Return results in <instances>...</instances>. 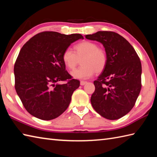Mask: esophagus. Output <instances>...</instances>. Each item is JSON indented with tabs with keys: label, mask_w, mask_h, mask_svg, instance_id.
Listing matches in <instances>:
<instances>
[{
	"label": "esophagus",
	"mask_w": 157,
	"mask_h": 157,
	"mask_svg": "<svg viewBox=\"0 0 157 157\" xmlns=\"http://www.w3.org/2000/svg\"><path fill=\"white\" fill-rule=\"evenodd\" d=\"M86 82H85V81H81L80 82V85H82V86H84V85H85L86 84Z\"/></svg>",
	"instance_id": "34e87169"
}]
</instances>
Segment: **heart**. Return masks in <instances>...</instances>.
<instances>
[{
  "mask_svg": "<svg viewBox=\"0 0 157 157\" xmlns=\"http://www.w3.org/2000/svg\"><path fill=\"white\" fill-rule=\"evenodd\" d=\"M74 52L67 48L62 54V60L68 69H75L82 60V67L71 72L74 78L87 79L95 72L101 73L107 63V55L104 49L99 48L96 43L84 41L74 46Z\"/></svg>",
  "mask_w": 157,
  "mask_h": 157,
  "instance_id": "obj_1",
  "label": "heart"
}]
</instances>
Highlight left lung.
<instances>
[{
	"label": "left lung",
	"mask_w": 157,
	"mask_h": 157,
	"mask_svg": "<svg viewBox=\"0 0 157 157\" xmlns=\"http://www.w3.org/2000/svg\"><path fill=\"white\" fill-rule=\"evenodd\" d=\"M87 39L101 43L107 55L105 69L94 81L91 104L99 114L117 120L129 112L142 88V64L127 40L112 31L86 35Z\"/></svg>",
	"instance_id": "8db88e82"
}]
</instances>
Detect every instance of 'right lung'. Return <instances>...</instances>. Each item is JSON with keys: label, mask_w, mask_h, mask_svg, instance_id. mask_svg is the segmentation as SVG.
<instances>
[{"label": "right lung", "mask_w": 157, "mask_h": 157, "mask_svg": "<svg viewBox=\"0 0 157 157\" xmlns=\"http://www.w3.org/2000/svg\"><path fill=\"white\" fill-rule=\"evenodd\" d=\"M79 39H84L80 34L45 31L33 36L20 50L14 65L15 88L26 111L35 117L50 121L69 107L79 81L66 71L62 54ZM60 81L66 82L58 84Z\"/></svg>", "instance_id": "1"}]
</instances>
